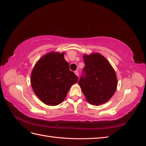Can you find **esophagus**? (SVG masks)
<instances>
[{
	"label": "esophagus",
	"instance_id": "esophagus-1",
	"mask_svg": "<svg viewBox=\"0 0 146 146\" xmlns=\"http://www.w3.org/2000/svg\"><path fill=\"white\" fill-rule=\"evenodd\" d=\"M74 73H75V74L77 76H79V72L77 70H76L75 72H74Z\"/></svg>",
	"mask_w": 146,
	"mask_h": 146
}]
</instances>
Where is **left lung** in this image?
Returning <instances> with one entry per match:
<instances>
[{"mask_svg": "<svg viewBox=\"0 0 146 146\" xmlns=\"http://www.w3.org/2000/svg\"><path fill=\"white\" fill-rule=\"evenodd\" d=\"M85 67L78 84L86 100L93 105H100L112 98L117 86V77L111 65L98 53L84 55Z\"/></svg>", "mask_w": 146, "mask_h": 146, "instance_id": "obj_1", "label": "left lung"}]
</instances>
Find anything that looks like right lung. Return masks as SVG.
<instances>
[{"label":"right lung","instance_id":"right-lung-1","mask_svg":"<svg viewBox=\"0 0 146 146\" xmlns=\"http://www.w3.org/2000/svg\"><path fill=\"white\" fill-rule=\"evenodd\" d=\"M64 55L54 52L46 54L35 64L31 74L34 92L48 106L62 102L71 86L78 81V77L70 70Z\"/></svg>","mask_w":146,"mask_h":146}]
</instances>
